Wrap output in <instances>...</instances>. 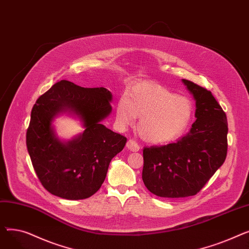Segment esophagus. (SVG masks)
I'll return each mask as SVG.
<instances>
[{
    "label": "esophagus",
    "instance_id": "esophagus-1",
    "mask_svg": "<svg viewBox=\"0 0 249 249\" xmlns=\"http://www.w3.org/2000/svg\"><path fill=\"white\" fill-rule=\"evenodd\" d=\"M126 147L129 149V150H131V151H138L139 149H140V147H139V145L137 144V143L134 141V140H132V139H129L128 141H127V144H126Z\"/></svg>",
    "mask_w": 249,
    "mask_h": 249
}]
</instances>
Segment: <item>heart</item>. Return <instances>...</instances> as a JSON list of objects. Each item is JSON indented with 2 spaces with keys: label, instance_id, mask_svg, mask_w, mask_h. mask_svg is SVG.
Listing matches in <instances>:
<instances>
[{
  "label": "heart",
  "instance_id": "heart-1",
  "mask_svg": "<svg viewBox=\"0 0 249 249\" xmlns=\"http://www.w3.org/2000/svg\"><path fill=\"white\" fill-rule=\"evenodd\" d=\"M192 102L163 86L140 82L130 87L116 105V120L121 128L139 118V136L151 144H163L179 138L193 119Z\"/></svg>",
  "mask_w": 249,
  "mask_h": 249
}]
</instances>
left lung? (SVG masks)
I'll return each mask as SVG.
<instances>
[{
  "instance_id": "1",
  "label": "left lung",
  "mask_w": 249,
  "mask_h": 249,
  "mask_svg": "<svg viewBox=\"0 0 249 249\" xmlns=\"http://www.w3.org/2000/svg\"><path fill=\"white\" fill-rule=\"evenodd\" d=\"M196 102V121L178 142L143 149L142 179L162 198L194 196L206 185L227 155L228 124L210 90L181 80Z\"/></svg>"
}]
</instances>
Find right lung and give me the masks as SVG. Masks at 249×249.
<instances>
[{
  "instance_id": "1",
  "label": "right lung",
  "mask_w": 249,
  "mask_h": 249,
  "mask_svg": "<svg viewBox=\"0 0 249 249\" xmlns=\"http://www.w3.org/2000/svg\"><path fill=\"white\" fill-rule=\"evenodd\" d=\"M112 100L107 89L62 80L36 101L26 144L35 173L50 194L83 200L101 188L112 159L127 142L101 123L112 112ZM63 113L76 117L85 129L70 141L60 140L53 125Z\"/></svg>"
}]
</instances>
